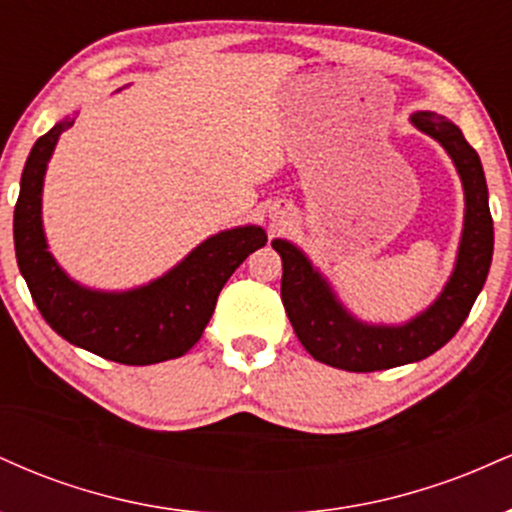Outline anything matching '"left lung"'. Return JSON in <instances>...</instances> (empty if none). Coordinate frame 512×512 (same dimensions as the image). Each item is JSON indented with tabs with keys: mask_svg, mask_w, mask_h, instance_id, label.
Listing matches in <instances>:
<instances>
[{
	"mask_svg": "<svg viewBox=\"0 0 512 512\" xmlns=\"http://www.w3.org/2000/svg\"><path fill=\"white\" fill-rule=\"evenodd\" d=\"M419 132L443 146L460 175L464 190V221L452 274L443 291L426 310L399 325L366 322L356 317L337 296L325 274L310 257L286 238H274L279 252L281 301L293 332L315 361L351 373H370L416 363L436 354L467 320L469 310L484 289L493 257V221L489 187L479 154L467 144L462 129L445 115L419 110L409 117Z\"/></svg>",
	"mask_w": 512,
	"mask_h": 512,
	"instance_id": "left-lung-1",
	"label": "left lung"
}]
</instances>
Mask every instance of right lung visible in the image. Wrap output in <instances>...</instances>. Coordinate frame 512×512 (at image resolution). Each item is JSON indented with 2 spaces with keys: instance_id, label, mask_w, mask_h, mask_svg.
<instances>
[{
  "instance_id": "1",
  "label": "right lung",
  "mask_w": 512,
  "mask_h": 512,
  "mask_svg": "<svg viewBox=\"0 0 512 512\" xmlns=\"http://www.w3.org/2000/svg\"><path fill=\"white\" fill-rule=\"evenodd\" d=\"M64 117L33 144L14 209L16 262L35 305L60 337L79 349L127 366L185 356L214 315L216 298L250 252L267 243L262 226L226 228L187 252L166 274L127 291L79 284L50 252L43 228V185Z\"/></svg>"
}]
</instances>
